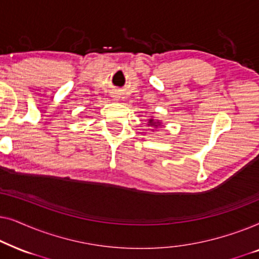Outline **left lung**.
I'll list each match as a JSON object with an SVG mask.
<instances>
[{"label":"left lung","mask_w":259,"mask_h":259,"mask_svg":"<svg viewBox=\"0 0 259 259\" xmlns=\"http://www.w3.org/2000/svg\"><path fill=\"white\" fill-rule=\"evenodd\" d=\"M159 125H160V121H155L154 119H150V120H148V126L158 127Z\"/></svg>","instance_id":"1"}]
</instances>
